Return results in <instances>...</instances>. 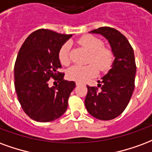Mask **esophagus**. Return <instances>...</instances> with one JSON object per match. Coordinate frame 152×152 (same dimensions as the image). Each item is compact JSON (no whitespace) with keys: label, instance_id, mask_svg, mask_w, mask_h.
I'll return each instance as SVG.
<instances>
[{"label":"esophagus","instance_id":"34e87169","mask_svg":"<svg viewBox=\"0 0 152 152\" xmlns=\"http://www.w3.org/2000/svg\"><path fill=\"white\" fill-rule=\"evenodd\" d=\"M81 83L80 82H76V85H77V86H79V85H81Z\"/></svg>","mask_w":152,"mask_h":152}]
</instances>
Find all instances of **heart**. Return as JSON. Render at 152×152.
<instances>
[{"label": "heart", "mask_w": 152, "mask_h": 152, "mask_svg": "<svg viewBox=\"0 0 152 152\" xmlns=\"http://www.w3.org/2000/svg\"><path fill=\"white\" fill-rule=\"evenodd\" d=\"M77 44L90 53L88 62L86 65H73L67 70V77L71 80L84 82L88 78L95 77L98 74L97 66L100 71L104 72L111 68L113 62V53L109 48L104 46L100 39L93 35H84L77 40ZM70 45L65 43L58 53L60 62L67 65L70 62ZM95 64L94 65L93 63Z\"/></svg>", "instance_id": "b5f03b06"}]
</instances>
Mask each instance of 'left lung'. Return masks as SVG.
I'll list each match as a JSON object with an SVG mask.
<instances>
[{
  "mask_svg": "<svg viewBox=\"0 0 152 152\" xmlns=\"http://www.w3.org/2000/svg\"><path fill=\"white\" fill-rule=\"evenodd\" d=\"M90 33L100 34L107 39L115 59L112 69L98 81V87L87 86L86 108L99 120L109 121L122 113L129 104L134 89L136 64L131 45L117 30L103 26Z\"/></svg>",
  "mask_w": 152,
  "mask_h": 152,
  "instance_id": "obj_1",
  "label": "left lung"
}]
</instances>
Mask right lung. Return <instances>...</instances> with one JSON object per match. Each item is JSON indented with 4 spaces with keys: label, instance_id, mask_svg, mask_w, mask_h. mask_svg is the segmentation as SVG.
<instances>
[{
    "label": "right lung",
    "instance_id": "obj_1",
    "mask_svg": "<svg viewBox=\"0 0 152 152\" xmlns=\"http://www.w3.org/2000/svg\"><path fill=\"white\" fill-rule=\"evenodd\" d=\"M72 35L39 29L26 38L14 65V87L25 113L39 122H50L61 117L75 89V82L64 80L59 72L61 47ZM50 78L58 84L50 88Z\"/></svg>",
    "mask_w": 152,
    "mask_h": 152
}]
</instances>
